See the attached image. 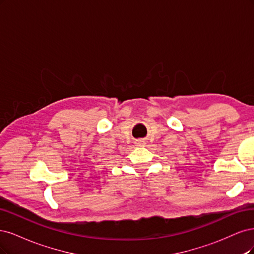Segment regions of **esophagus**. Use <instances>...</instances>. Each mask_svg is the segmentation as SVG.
Listing matches in <instances>:
<instances>
[{
    "label": "esophagus",
    "mask_w": 254,
    "mask_h": 254,
    "mask_svg": "<svg viewBox=\"0 0 254 254\" xmlns=\"http://www.w3.org/2000/svg\"><path fill=\"white\" fill-rule=\"evenodd\" d=\"M145 144V142L143 140H137L136 141V145L137 146H143Z\"/></svg>",
    "instance_id": "obj_1"
}]
</instances>
